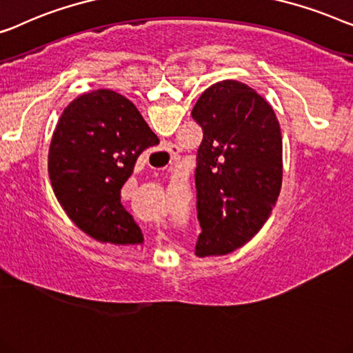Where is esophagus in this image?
Returning <instances> with one entry per match:
<instances>
[{"label":"esophagus","instance_id":"34e87169","mask_svg":"<svg viewBox=\"0 0 353 353\" xmlns=\"http://www.w3.org/2000/svg\"><path fill=\"white\" fill-rule=\"evenodd\" d=\"M165 151L168 152V154H170L172 159H175L176 154H178V151H180V150H178L176 145H168V146L165 148Z\"/></svg>","mask_w":353,"mask_h":353}]
</instances>
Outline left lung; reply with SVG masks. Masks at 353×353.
I'll return each instance as SVG.
<instances>
[{
	"instance_id": "obj_1",
	"label": "left lung",
	"mask_w": 353,
	"mask_h": 353,
	"mask_svg": "<svg viewBox=\"0 0 353 353\" xmlns=\"http://www.w3.org/2000/svg\"><path fill=\"white\" fill-rule=\"evenodd\" d=\"M192 119L202 127L197 151L199 258L236 252L256 236L282 188V132L256 90L221 81L199 97Z\"/></svg>"
}]
</instances>
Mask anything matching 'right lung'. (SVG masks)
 <instances>
[{
    "instance_id": "add662e5",
    "label": "right lung",
    "mask_w": 353,
    "mask_h": 353,
    "mask_svg": "<svg viewBox=\"0 0 353 353\" xmlns=\"http://www.w3.org/2000/svg\"><path fill=\"white\" fill-rule=\"evenodd\" d=\"M157 135L124 95L99 89L63 110L49 148L54 194L68 218L99 242H143L140 228L121 203V189Z\"/></svg>"
}]
</instances>
